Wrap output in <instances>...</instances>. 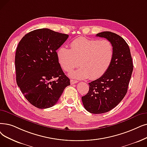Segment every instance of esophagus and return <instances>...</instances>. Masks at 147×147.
<instances>
[{"label": "esophagus", "mask_w": 147, "mask_h": 147, "mask_svg": "<svg viewBox=\"0 0 147 147\" xmlns=\"http://www.w3.org/2000/svg\"><path fill=\"white\" fill-rule=\"evenodd\" d=\"M78 81L76 80H73V79L70 80V84H71V85H73V84H76V83H78Z\"/></svg>", "instance_id": "esophagus-1"}]
</instances>
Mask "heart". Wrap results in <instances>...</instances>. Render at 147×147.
Returning <instances> with one entry per match:
<instances>
[{"mask_svg": "<svg viewBox=\"0 0 147 147\" xmlns=\"http://www.w3.org/2000/svg\"><path fill=\"white\" fill-rule=\"evenodd\" d=\"M56 54L59 65L65 71H71L79 64L80 66L69 74L71 78L95 79L103 76L111 65L114 47L107 40L79 37L71 41L70 49L61 47Z\"/></svg>", "mask_w": 147, "mask_h": 147, "instance_id": "1", "label": "heart"}]
</instances>
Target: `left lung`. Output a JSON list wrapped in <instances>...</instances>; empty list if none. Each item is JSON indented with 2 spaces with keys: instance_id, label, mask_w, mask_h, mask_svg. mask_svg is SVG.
Masks as SVG:
<instances>
[{
  "instance_id": "8db88e82",
  "label": "left lung",
  "mask_w": 147,
  "mask_h": 147,
  "mask_svg": "<svg viewBox=\"0 0 147 147\" xmlns=\"http://www.w3.org/2000/svg\"><path fill=\"white\" fill-rule=\"evenodd\" d=\"M113 44L114 58L107 71L100 78L89 83V91L82 97L89 112L99 114L116 107L127 92L133 65L128 44L119 35L105 31L97 34Z\"/></svg>"
}]
</instances>
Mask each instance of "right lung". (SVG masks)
Here are the masks:
<instances>
[{
	"label": "right lung",
	"mask_w": 147,
	"mask_h": 147,
	"mask_svg": "<svg viewBox=\"0 0 147 147\" xmlns=\"http://www.w3.org/2000/svg\"><path fill=\"white\" fill-rule=\"evenodd\" d=\"M68 35L39 29L25 35L16 50L15 65L18 86L29 103L46 109L58 102L69 79L60 66L56 50ZM57 78L54 81L53 79Z\"/></svg>",
	"instance_id": "add662e5"
}]
</instances>
